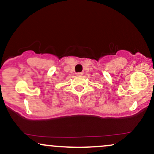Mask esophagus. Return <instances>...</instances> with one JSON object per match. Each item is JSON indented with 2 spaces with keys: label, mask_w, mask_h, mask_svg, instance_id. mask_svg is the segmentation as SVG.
I'll return each instance as SVG.
<instances>
[{
  "label": "esophagus",
  "mask_w": 154,
  "mask_h": 154,
  "mask_svg": "<svg viewBox=\"0 0 154 154\" xmlns=\"http://www.w3.org/2000/svg\"><path fill=\"white\" fill-rule=\"evenodd\" d=\"M76 75H77V77H81V76L82 75V74L81 73V72H78V73H76Z\"/></svg>",
  "instance_id": "34e87169"
}]
</instances>
